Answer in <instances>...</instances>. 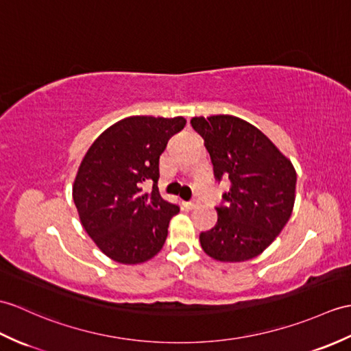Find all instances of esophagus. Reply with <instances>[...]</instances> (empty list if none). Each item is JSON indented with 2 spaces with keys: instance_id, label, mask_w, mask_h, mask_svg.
I'll return each mask as SVG.
<instances>
[{
  "instance_id": "obj_1",
  "label": "esophagus",
  "mask_w": 351,
  "mask_h": 351,
  "mask_svg": "<svg viewBox=\"0 0 351 351\" xmlns=\"http://www.w3.org/2000/svg\"><path fill=\"white\" fill-rule=\"evenodd\" d=\"M200 205V202L197 200V199H194V200H190V202H185L184 203V206L186 208V209H194V208H197Z\"/></svg>"
}]
</instances>
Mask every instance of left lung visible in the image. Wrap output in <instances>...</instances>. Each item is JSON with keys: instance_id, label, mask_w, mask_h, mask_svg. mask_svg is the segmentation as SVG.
Instances as JSON below:
<instances>
[{"instance_id": "1", "label": "left lung", "mask_w": 351, "mask_h": 351, "mask_svg": "<svg viewBox=\"0 0 351 351\" xmlns=\"http://www.w3.org/2000/svg\"><path fill=\"white\" fill-rule=\"evenodd\" d=\"M230 190L217 206L215 227L200 233V245L219 262H245L263 252L287 224L295 205L291 161L250 122L232 115L191 119Z\"/></svg>"}]
</instances>
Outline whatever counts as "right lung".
<instances>
[{
    "label": "right lung",
    "mask_w": 351,
    "mask_h": 351,
    "mask_svg": "<svg viewBox=\"0 0 351 351\" xmlns=\"http://www.w3.org/2000/svg\"><path fill=\"white\" fill-rule=\"evenodd\" d=\"M182 117H130L103 132L80 162L73 200L80 223L106 256L124 265L152 258L179 206L158 191L160 156L185 125ZM154 182L143 193L141 184Z\"/></svg>",
    "instance_id": "right-lung-1"
}]
</instances>
